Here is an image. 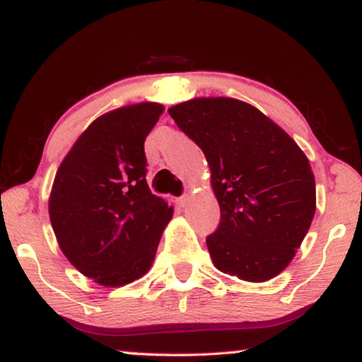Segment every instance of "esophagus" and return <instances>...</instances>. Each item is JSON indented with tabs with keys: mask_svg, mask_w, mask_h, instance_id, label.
Here are the masks:
<instances>
[{
	"mask_svg": "<svg viewBox=\"0 0 362 362\" xmlns=\"http://www.w3.org/2000/svg\"><path fill=\"white\" fill-rule=\"evenodd\" d=\"M188 203H190V197H188V195H183L180 198H177V204H179L180 208H187Z\"/></svg>",
	"mask_w": 362,
	"mask_h": 362,
	"instance_id": "obj_1",
	"label": "esophagus"
}]
</instances>
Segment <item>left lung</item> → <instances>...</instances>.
Masks as SVG:
<instances>
[{"label": "left lung", "instance_id": "obj_1", "mask_svg": "<svg viewBox=\"0 0 362 362\" xmlns=\"http://www.w3.org/2000/svg\"><path fill=\"white\" fill-rule=\"evenodd\" d=\"M203 151L221 221L206 237L214 267L249 283L283 272L315 214V177L298 143L233 97H195L169 109Z\"/></svg>", "mask_w": 362, "mask_h": 362}]
</instances>
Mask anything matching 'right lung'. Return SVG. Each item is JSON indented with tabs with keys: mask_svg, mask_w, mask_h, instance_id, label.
<instances>
[{
	"mask_svg": "<svg viewBox=\"0 0 362 362\" xmlns=\"http://www.w3.org/2000/svg\"><path fill=\"white\" fill-rule=\"evenodd\" d=\"M164 105L139 102L100 115L81 133L53 180L48 214L68 262L105 288L153 267L174 214L146 182L144 141Z\"/></svg>",
	"mask_w": 362,
	"mask_h": 362,
	"instance_id": "right-lung-1",
	"label": "right lung"
}]
</instances>
